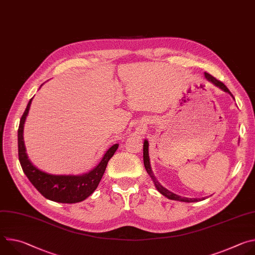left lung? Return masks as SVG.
<instances>
[{"label": "left lung", "mask_w": 255, "mask_h": 255, "mask_svg": "<svg viewBox=\"0 0 255 255\" xmlns=\"http://www.w3.org/2000/svg\"><path fill=\"white\" fill-rule=\"evenodd\" d=\"M205 77L208 81H210L211 83H213L215 86L219 87L220 89H222L223 91L229 93L232 97L233 95L231 94V92L228 90V88L219 80H217L216 78H214L213 76H211L210 74H208V72H205ZM143 161H144V166H145V169H146V171L148 172V174L151 176V178L153 179L154 184H155V187L157 189V191L162 194L164 197L170 199V200H175V201H181V202H197L199 201L198 199H189V198H183V197H179L171 192H169L168 190H166L165 188H163L158 181L156 180V178L154 177L153 173H152V170H151V167H150V161H149V154H148V141L147 140H144V143H143Z\"/></svg>", "instance_id": "obj_1"}]
</instances>
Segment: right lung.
Here are the masks:
<instances>
[{"mask_svg":"<svg viewBox=\"0 0 255 255\" xmlns=\"http://www.w3.org/2000/svg\"><path fill=\"white\" fill-rule=\"evenodd\" d=\"M32 99L21 117L18 128V155L22 169L31 184L44 198L57 203L74 204L87 199L98 188L100 180L106 170L108 161L116 152L119 145L114 144L108 149L101 162L89 173L83 175H54L41 171L35 167L26 154L23 140V129L28 115Z\"/></svg>","mask_w":255,"mask_h":255,"instance_id":"obj_1","label":"right lung"}]
</instances>
